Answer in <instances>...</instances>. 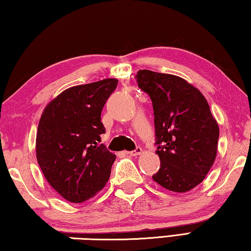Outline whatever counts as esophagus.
<instances>
[{
	"mask_svg": "<svg viewBox=\"0 0 251 251\" xmlns=\"http://www.w3.org/2000/svg\"><path fill=\"white\" fill-rule=\"evenodd\" d=\"M142 151H143L142 148H141V147H137V148H136L135 151H126V154L128 155V156H138V155H141V154H142Z\"/></svg>",
	"mask_w": 251,
	"mask_h": 251,
	"instance_id": "34e87169",
	"label": "esophagus"
}]
</instances>
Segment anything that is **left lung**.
I'll use <instances>...</instances> for the list:
<instances>
[{
	"label": "left lung",
	"instance_id": "left-lung-1",
	"mask_svg": "<svg viewBox=\"0 0 251 251\" xmlns=\"http://www.w3.org/2000/svg\"><path fill=\"white\" fill-rule=\"evenodd\" d=\"M136 78L154 108L160 168L152 179L171 192H189L215 163L218 123L201 91L179 76L139 70Z\"/></svg>",
	"mask_w": 251,
	"mask_h": 251
}]
</instances>
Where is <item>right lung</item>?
I'll use <instances>...</instances> for the list:
<instances>
[{"instance_id":"1","label":"right lung","mask_w":251,"mask_h":251,"mask_svg":"<svg viewBox=\"0 0 251 251\" xmlns=\"http://www.w3.org/2000/svg\"><path fill=\"white\" fill-rule=\"evenodd\" d=\"M118 79L67 88L46 105L37 127L36 158L45 179L67 201L94 197L108 181L116 156L99 143L100 114Z\"/></svg>"}]
</instances>
